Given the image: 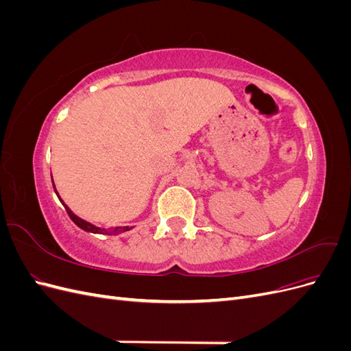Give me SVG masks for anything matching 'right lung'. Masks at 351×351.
I'll return each instance as SVG.
<instances>
[{
	"instance_id": "1",
	"label": "right lung",
	"mask_w": 351,
	"mask_h": 351,
	"mask_svg": "<svg viewBox=\"0 0 351 351\" xmlns=\"http://www.w3.org/2000/svg\"><path fill=\"white\" fill-rule=\"evenodd\" d=\"M52 186H54V182H52ZM54 190H56V186H54ZM56 193H57V190H56ZM57 196H58V193H57ZM58 199L61 200V197L58 196ZM61 204L64 205V208H66V210H67V214H69V217L71 218V221L74 222V224H76L79 228H82V230H84V231H88V232H95V234H119V232H123V231H129L130 230V227H115L114 230H105V228H99V227H97V226H93V224H90V222H88V221H84V219H82V218H79L77 215H74L73 212H71V209L64 204V202L61 200Z\"/></svg>"
}]
</instances>
